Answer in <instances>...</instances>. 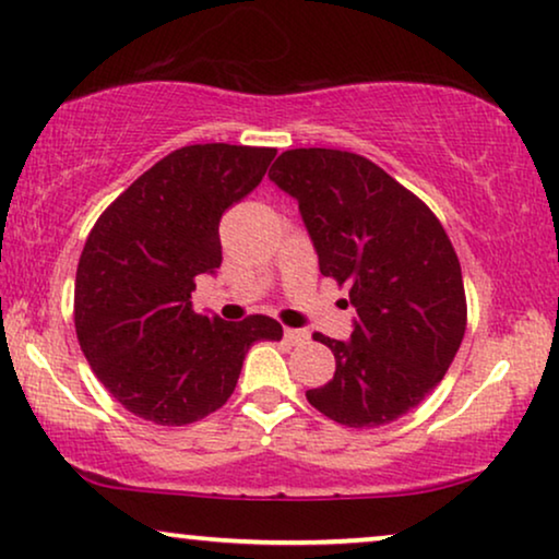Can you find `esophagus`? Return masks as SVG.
Listing matches in <instances>:
<instances>
[{
	"label": "esophagus",
	"instance_id": "esophagus-1",
	"mask_svg": "<svg viewBox=\"0 0 559 559\" xmlns=\"http://www.w3.org/2000/svg\"><path fill=\"white\" fill-rule=\"evenodd\" d=\"M282 335H285V341L289 343V346H297V343H305L310 338L308 331H297V328H285V333Z\"/></svg>",
	"mask_w": 559,
	"mask_h": 559
}]
</instances>
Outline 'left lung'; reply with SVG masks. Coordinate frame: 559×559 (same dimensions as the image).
<instances>
[{
	"mask_svg": "<svg viewBox=\"0 0 559 559\" xmlns=\"http://www.w3.org/2000/svg\"><path fill=\"white\" fill-rule=\"evenodd\" d=\"M270 180L300 205L320 274L348 287L356 308L328 384L305 396L346 427H379L415 409L461 348L465 289L435 213L371 159L341 150H287Z\"/></svg>",
	"mask_w": 559,
	"mask_h": 559,
	"instance_id": "1",
	"label": "left lung"
}]
</instances>
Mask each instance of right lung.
Listing matches in <instances>:
<instances>
[{
  "label": "right lung",
  "mask_w": 559,
  "mask_h": 559,
  "mask_svg": "<svg viewBox=\"0 0 559 559\" xmlns=\"http://www.w3.org/2000/svg\"><path fill=\"white\" fill-rule=\"evenodd\" d=\"M272 147L190 144L136 178L96 221L75 272V333L114 400L155 425L224 407L266 316L226 323L193 310L198 274L221 266L218 224L262 182Z\"/></svg>",
  "instance_id": "1"
}]
</instances>
